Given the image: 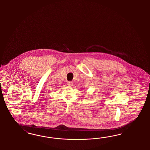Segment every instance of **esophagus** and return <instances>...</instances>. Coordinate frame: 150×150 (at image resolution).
Wrapping results in <instances>:
<instances>
[{
	"mask_svg": "<svg viewBox=\"0 0 150 150\" xmlns=\"http://www.w3.org/2000/svg\"><path fill=\"white\" fill-rule=\"evenodd\" d=\"M73 82L72 81H68V85L69 86H73Z\"/></svg>",
	"mask_w": 150,
	"mask_h": 150,
	"instance_id": "34e87169",
	"label": "esophagus"
}]
</instances>
